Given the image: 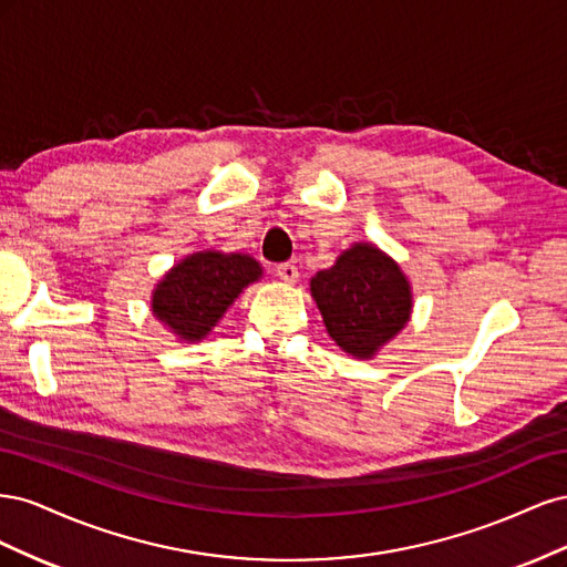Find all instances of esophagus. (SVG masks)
<instances>
[{"label": "esophagus", "mask_w": 567, "mask_h": 567, "mask_svg": "<svg viewBox=\"0 0 567 567\" xmlns=\"http://www.w3.org/2000/svg\"><path fill=\"white\" fill-rule=\"evenodd\" d=\"M277 277H279L284 284H298V279H300V271H298V267H296V265L284 262V265H279V267H277Z\"/></svg>", "instance_id": "34e87169"}]
</instances>
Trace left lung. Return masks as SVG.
I'll list each match as a JSON object with an SVG mask.
<instances>
[{
    "label": "left lung",
    "mask_w": 567,
    "mask_h": 567,
    "mask_svg": "<svg viewBox=\"0 0 567 567\" xmlns=\"http://www.w3.org/2000/svg\"><path fill=\"white\" fill-rule=\"evenodd\" d=\"M310 293L326 333L354 359L379 354L402 333L414 310L406 274L371 241L352 244L336 257L333 267L317 271Z\"/></svg>",
    "instance_id": "obj_1"
}]
</instances>
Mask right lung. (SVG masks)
Returning <instances> with one entry per match:
<instances>
[{"mask_svg":"<svg viewBox=\"0 0 567 567\" xmlns=\"http://www.w3.org/2000/svg\"><path fill=\"white\" fill-rule=\"evenodd\" d=\"M262 274L260 262L246 252H192L153 286L151 312L179 342H200Z\"/></svg>","mask_w":567,"mask_h":567,"instance_id":"1","label":"right lung"}]
</instances>
